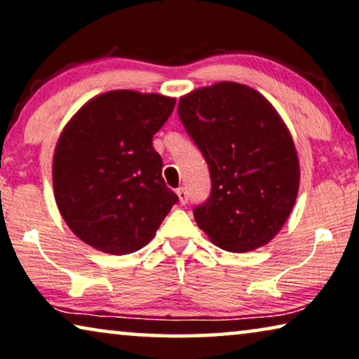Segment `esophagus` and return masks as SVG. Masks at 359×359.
<instances>
[{
  "label": "esophagus",
  "mask_w": 359,
  "mask_h": 359,
  "mask_svg": "<svg viewBox=\"0 0 359 359\" xmlns=\"http://www.w3.org/2000/svg\"><path fill=\"white\" fill-rule=\"evenodd\" d=\"M176 194H178L181 204L184 205L186 203H188V191H186V188H178L176 189Z\"/></svg>",
  "instance_id": "1"
}]
</instances>
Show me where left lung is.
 Returning <instances> with one entry per match:
<instances>
[{"mask_svg": "<svg viewBox=\"0 0 359 359\" xmlns=\"http://www.w3.org/2000/svg\"><path fill=\"white\" fill-rule=\"evenodd\" d=\"M178 116L203 154L210 196L193 209L196 224L227 252L274 238L299 191V160L274 107L240 83L222 81L183 96Z\"/></svg>", "mask_w": 359, "mask_h": 359, "instance_id": "obj_1", "label": "left lung"}]
</instances>
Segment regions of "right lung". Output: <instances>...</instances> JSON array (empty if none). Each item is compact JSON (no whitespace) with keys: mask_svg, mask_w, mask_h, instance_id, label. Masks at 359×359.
Returning <instances> with one entry per match:
<instances>
[{"mask_svg":"<svg viewBox=\"0 0 359 359\" xmlns=\"http://www.w3.org/2000/svg\"><path fill=\"white\" fill-rule=\"evenodd\" d=\"M175 102L154 93L109 91L88 101L63 129L53 155V193L68 227L93 248L137 252L178 203L151 144Z\"/></svg>","mask_w":359,"mask_h":359,"instance_id":"right-lung-1","label":"right lung"}]
</instances>
